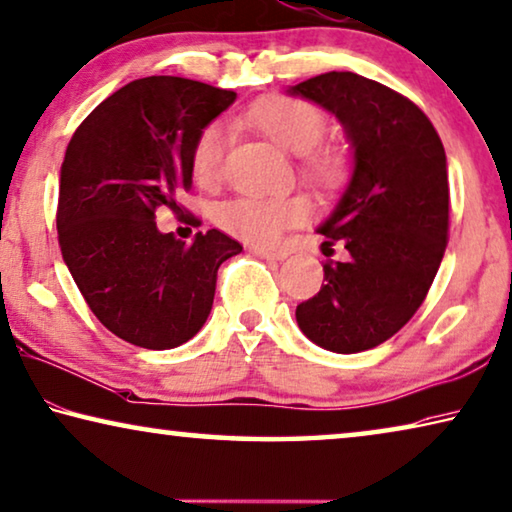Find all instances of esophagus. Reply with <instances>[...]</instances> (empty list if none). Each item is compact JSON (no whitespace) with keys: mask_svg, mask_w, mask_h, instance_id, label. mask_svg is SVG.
Returning <instances> with one entry per match:
<instances>
[{"mask_svg":"<svg viewBox=\"0 0 512 512\" xmlns=\"http://www.w3.org/2000/svg\"><path fill=\"white\" fill-rule=\"evenodd\" d=\"M250 253L262 257V259H269V262H285V259H287V253H282V250H266V248L253 246V248H250Z\"/></svg>","mask_w":512,"mask_h":512,"instance_id":"34e87169","label":"esophagus"}]
</instances>
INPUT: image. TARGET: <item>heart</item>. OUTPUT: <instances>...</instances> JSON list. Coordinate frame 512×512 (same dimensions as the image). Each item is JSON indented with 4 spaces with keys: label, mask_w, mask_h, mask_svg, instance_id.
<instances>
[{
    "label": "heart",
    "mask_w": 512,
    "mask_h": 512,
    "mask_svg": "<svg viewBox=\"0 0 512 512\" xmlns=\"http://www.w3.org/2000/svg\"><path fill=\"white\" fill-rule=\"evenodd\" d=\"M248 123L278 143L282 150L300 154L303 173L312 182L332 186L344 177V154L319 145L326 134V118L314 104L289 95H271L253 104ZM227 152V129L223 123H209L191 145V173L202 186H212L223 170ZM312 214L310 200L303 196H241L223 202L216 209V221L232 237L257 246H273L289 227L305 223Z\"/></svg>",
    "instance_id": "heart-1"
}]
</instances>
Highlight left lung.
<instances>
[{"label":"left lung","mask_w":512,"mask_h":512,"mask_svg":"<svg viewBox=\"0 0 512 512\" xmlns=\"http://www.w3.org/2000/svg\"><path fill=\"white\" fill-rule=\"evenodd\" d=\"M342 123L351 177L316 232L342 243L344 262L323 264L326 285L296 307L303 335L332 353L387 342L431 289L449 232L444 145L417 104L355 72L289 86Z\"/></svg>","instance_id":"left-lung-1"}]
</instances>
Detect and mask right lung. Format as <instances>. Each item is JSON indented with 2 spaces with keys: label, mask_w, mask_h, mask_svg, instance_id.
<instances>
[{
  "label": "right lung",
  "mask_w": 512,
  "mask_h": 512,
  "mask_svg": "<svg viewBox=\"0 0 512 512\" xmlns=\"http://www.w3.org/2000/svg\"><path fill=\"white\" fill-rule=\"evenodd\" d=\"M237 100L184 77L129 81L88 113L61 164V255L104 328L125 342L166 351L205 326L216 273L241 243L218 230L184 246L159 232V209L191 189V145Z\"/></svg>",
  "instance_id": "right-lung-1"
}]
</instances>
